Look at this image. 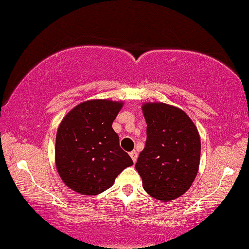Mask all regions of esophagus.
<instances>
[{
	"label": "esophagus",
	"instance_id": "esophagus-1",
	"mask_svg": "<svg viewBox=\"0 0 249 249\" xmlns=\"http://www.w3.org/2000/svg\"><path fill=\"white\" fill-rule=\"evenodd\" d=\"M130 154V157H131V159H132V161L136 163V161H137V159H138V153L136 152V151H131L129 153Z\"/></svg>",
	"mask_w": 249,
	"mask_h": 249
}]
</instances>
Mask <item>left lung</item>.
<instances>
[{
	"label": "left lung",
	"instance_id": "8db88e82",
	"mask_svg": "<svg viewBox=\"0 0 249 249\" xmlns=\"http://www.w3.org/2000/svg\"><path fill=\"white\" fill-rule=\"evenodd\" d=\"M145 146L136 169L146 193L160 202L180 197L198 172L201 139L196 125L182 109L163 103L142 105Z\"/></svg>",
	"mask_w": 249,
	"mask_h": 249
}]
</instances>
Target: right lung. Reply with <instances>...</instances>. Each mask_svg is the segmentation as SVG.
I'll use <instances>...</instances> for the list:
<instances>
[{"instance_id":"obj_1","label":"right lung","mask_w":249,"mask_h":249,"mask_svg":"<svg viewBox=\"0 0 249 249\" xmlns=\"http://www.w3.org/2000/svg\"><path fill=\"white\" fill-rule=\"evenodd\" d=\"M122 106L124 101L87 100L63 118L56 134L55 163L69 189L83 195L100 194L133 164L112 129Z\"/></svg>"}]
</instances>
